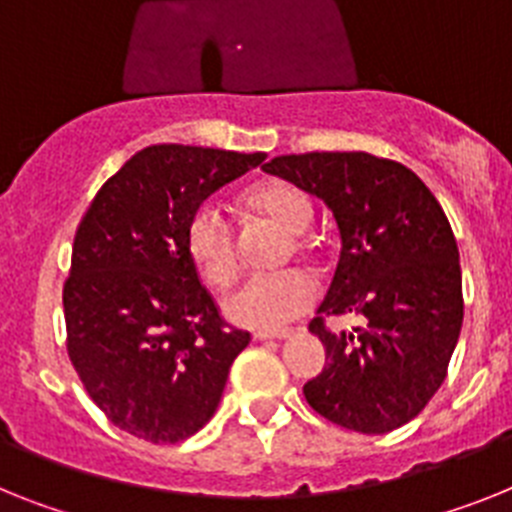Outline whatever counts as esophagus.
<instances>
[{"label": "esophagus", "mask_w": 512, "mask_h": 512, "mask_svg": "<svg viewBox=\"0 0 512 512\" xmlns=\"http://www.w3.org/2000/svg\"><path fill=\"white\" fill-rule=\"evenodd\" d=\"M289 336H291V330H255V333H252L255 341H270V338H278V341H281V338H289Z\"/></svg>", "instance_id": "obj_1"}]
</instances>
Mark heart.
I'll list each match as a JSON object with an SVG mask.
<instances>
[{"label":"heart","instance_id":"1","mask_svg":"<svg viewBox=\"0 0 512 512\" xmlns=\"http://www.w3.org/2000/svg\"><path fill=\"white\" fill-rule=\"evenodd\" d=\"M244 205L252 216L273 223L286 234H304L315 218L312 197L296 184L281 179H265L244 195ZM187 249L200 276L210 286H229L239 270V247L231 221L216 203L197 205L187 221ZM317 289L304 273L252 276L223 299V312L236 325L257 330H278L304 315L315 304Z\"/></svg>","mask_w":512,"mask_h":512}]
</instances>
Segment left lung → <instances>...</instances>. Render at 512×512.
Wrapping results in <instances>:
<instances>
[{
  "label": "left lung",
  "instance_id": "left-lung-1",
  "mask_svg": "<svg viewBox=\"0 0 512 512\" xmlns=\"http://www.w3.org/2000/svg\"><path fill=\"white\" fill-rule=\"evenodd\" d=\"M263 171L320 197L341 231V257L309 330L325 367L304 385L312 409L338 427L385 435L411 422L448 375L461 336L458 244L435 195L403 163L369 153L278 156ZM362 314L336 337L322 314Z\"/></svg>",
  "mask_w": 512,
  "mask_h": 512
}]
</instances>
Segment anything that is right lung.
I'll return each mask as SVG.
<instances>
[{
    "label": "right lung",
    "mask_w": 512,
    "mask_h": 512,
    "mask_svg": "<svg viewBox=\"0 0 512 512\" xmlns=\"http://www.w3.org/2000/svg\"><path fill=\"white\" fill-rule=\"evenodd\" d=\"M265 153L150 145L93 197L64 283L67 354L111 424L174 445L216 414L249 333L197 278L187 221Z\"/></svg>",
    "instance_id": "add662e5"
}]
</instances>
